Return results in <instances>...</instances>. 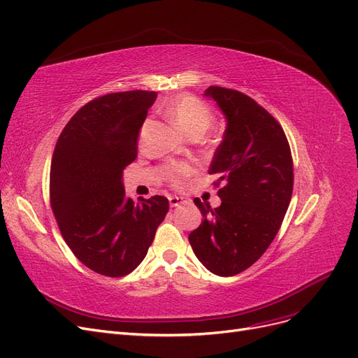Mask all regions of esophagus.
Instances as JSON below:
<instances>
[{
  "label": "esophagus",
  "instance_id": "1",
  "mask_svg": "<svg viewBox=\"0 0 358 358\" xmlns=\"http://www.w3.org/2000/svg\"><path fill=\"white\" fill-rule=\"evenodd\" d=\"M169 203H170V207H178L183 203H187V199H185L183 196H178V195H171L169 198Z\"/></svg>",
  "mask_w": 358,
  "mask_h": 358
}]
</instances>
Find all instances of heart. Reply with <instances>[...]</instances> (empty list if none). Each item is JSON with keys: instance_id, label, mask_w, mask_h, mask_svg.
<instances>
[{"instance_id": "obj_1", "label": "heart", "mask_w": 358, "mask_h": 358, "mask_svg": "<svg viewBox=\"0 0 358 358\" xmlns=\"http://www.w3.org/2000/svg\"><path fill=\"white\" fill-rule=\"evenodd\" d=\"M169 116L175 124L185 135H191L195 132L204 134L213 120L211 110L196 96L192 95H182L178 96L175 101H171L169 108ZM191 171L188 166H175L169 170L167 178L171 183L179 185L182 179Z\"/></svg>"}]
</instances>
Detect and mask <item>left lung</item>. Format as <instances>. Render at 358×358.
I'll return each mask as SVG.
<instances>
[{"instance_id": "8db88e82", "label": "left lung", "mask_w": 358, "mask_h": 358, "mask_svg": "<svg viewBox=\"0 0 358 358\" xmlns=\"http://www.w3.org/2000/svg\"><path fill=\"white\" fill-rule=\"evenodd\" d=\"M204 95L226 119L208 170L219 176L222 204L213 210L195 198L204 219L188 238L211 273L234 276L259 260L279 231L292 196V155L282 126L252 98L222 87Z\"/></svg>"}]
</instances>
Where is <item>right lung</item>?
<instances>
[{"label": "right lung", "mask_w": 358, "mask_h": 358, "mask_svg": "<svg viewBox=\"0 0 358 358\" xmlns=\"http://www.w3.org/2000/svg\"><path fill=\"white\" fill-rule=\"evenodd\" d=\"M154 91L98 96L64 126L50 170L54 217L76 259L108 278H122L145 259L169 199L154 195L134 203L123 170L138 157V135Z\"/></svg>", "instance_id": "1"}]
</instances>
